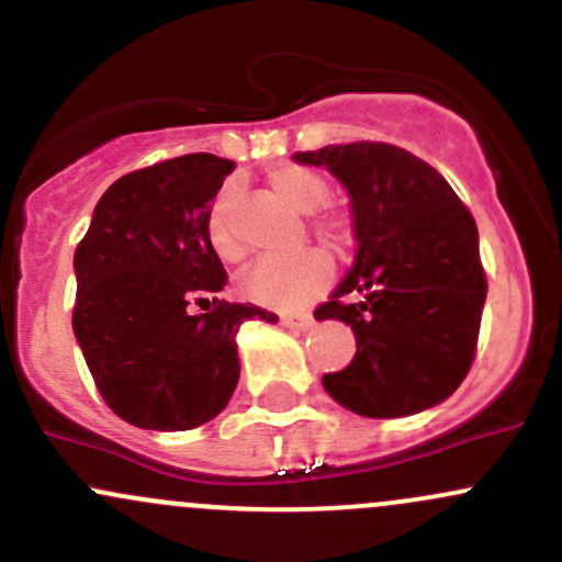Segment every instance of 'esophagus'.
I'll list each match as a JSON object with an SVG mask.
<instances>
[{"instance_id":"esophagus-1","label":"esophagus","mask_w":562,"mask_h":562,"mask_svg":"<svg viewBox=\"0 0 562 562\" xmlns=\"http://www.w3.org/2000/svg\"><path fill=\"white\" fill-rule=\"evenodd\" d=\"M280 323L291 330H310L312 326H315V317L312 315H285V317H280Z\"/></svg>"}]
</instances>
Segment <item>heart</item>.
<instances>
[{
	"label": "heart",
	"instance_id": "obj_1",
	"mask_svg": "<svg viewBox=\"0 0 562 562\" xmlns=\"http://www.w3.org/2000/svg\"><path fill=\"white\" fill-rule=\"evenodd\" d=\"M269 188L291 204L293 210L317 212L326 206L330 186L326 175L301 164H282L269 175ZM317 234L330 245H341L350 234L345 215L328 212L315 223ZM206 241L215 256L226 263H236L245 258V241L239 234V186L228 182L206 212ZM330 282V258L321 250H306L293 258H263L239 277V293L252 304L269 306V310H296L317 296Z\"/></svg>",
	"mask_w": 562,
	"mask_h": 562
}]
</instances>
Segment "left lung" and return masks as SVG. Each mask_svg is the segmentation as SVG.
<instances>
[{
    "label": "left lung",
    "instance_id": "obj_1",
    "mask_svg": "<svg viewBox=\"0 0 562 562\" xmlns=\"http://www.w3.org/2000/svg\"><path fill=\"white\" fill-rule=\"evenodd\" d=\"M350 193L356 261L315 321H341L356 358L323 387L363 417L417 415L458 390L474 360L487 280L480 234L450 182L385 142L296 153Z\"/></svg>",
    "mask_w": 562,
    "mask_h": 562
}]
</instances>
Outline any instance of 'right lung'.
<instances>
[{
  "label": "right lung",
  "instance_id": "add662e5",
  "mask_svg": "<svg viewBox=\"0 0 562 562\" xmlns=\"http://www.w3.org/2000/svg\"><path fill=\"white\" fill-rule=\"evenodd\" d=\"M232 172L228 158L193 153L121 177L75 250V339L110 409L137 428L191 430L221 415L239 382V326L277 323L215 299L226 269L206 212Z\"/></svg>",
  "mask_w": 562,
  "mask_h": 562
}]
</instances>
